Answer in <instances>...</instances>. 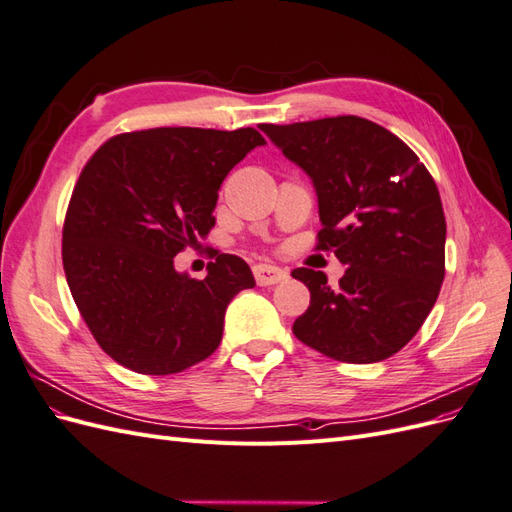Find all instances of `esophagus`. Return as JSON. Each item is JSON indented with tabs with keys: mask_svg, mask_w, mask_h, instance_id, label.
<instances>
[{
	"mask_svg": "<svg viewBox=\"0 0 512 512\" xmlns=\"http://www.w3.org/2000/svg\"><path fill=\"white\" fill-rule=\"evenodd\" d=\"M254 277L258 286H273L277 282H284L288 273L280 267H273V265H254Z\"/></svg>",
	"mask_w": 512,
	"mask_h": 512,
	"instance_id": "esophagus-1",
	"label": "esophagus"
}]
</instances>
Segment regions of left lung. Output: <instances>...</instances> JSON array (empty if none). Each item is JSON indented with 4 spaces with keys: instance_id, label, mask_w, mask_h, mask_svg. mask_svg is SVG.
Here are the masks:
<instances>
[{
    "instance_id": "left-lung-1",
    "label": "left lung",
    "mask_w": 512,
    "mask_h": 512,
    "mask_svg": "<svg viewBox=\"0 0 512 512\" xmlns=\"http://www.w3.org/2000/svg\"><path fill=\"white\" fill-rule=\"evenodd\" d=\"M260 130L312 179L318 247L348 267L335 288L322 271H292L312 297L292 333L335 361L389 359L423 327L444 280L446 220L436 181L404 141L363 117Z\"/></svg>"
}]
</instances>
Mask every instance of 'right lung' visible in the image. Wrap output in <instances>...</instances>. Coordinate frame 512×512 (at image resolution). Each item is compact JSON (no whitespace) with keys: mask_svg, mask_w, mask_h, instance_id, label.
Segmentation results:
<instances>
[{"mask_svg":"<svg viewBox=\"0 0 512 512\" xmlns=\"http://www.w3.org/2000/svg\"><path fill=\"white\" fill-rule=\"evenodd\" d=\"M260 145L254 128H153L111 138L85 164L61 258L91 335L119 365L168 376L220 346L228 303L256 286L252 269L218 254L194 280L175 256L209 235L222 181Z\"/></svg>","mask_w":512,"mask_h":512,"instance_id":"1","label":"right lung"}]
</instances>
